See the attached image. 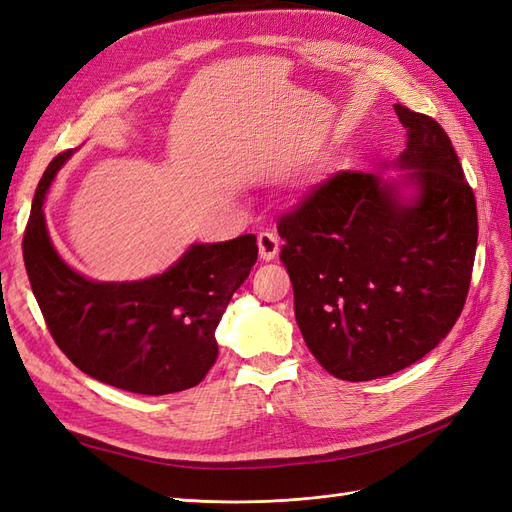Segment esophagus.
<instances>
[{
  "label": "esophagus",
  "mask_w": 512,
  "mask_h": 512,
  "mask_svg": "<svg viewBox=\"0 0 512 512\" xmlns=\"http://www.w3.org/2000/svg\"><path fill=\"white\" fill-rule=\"evenodd\" d=\"M280 252V239L273 232H260L258 235V254L262 260H273Z\"/></svg>",
  "instance_id": "1"
}]
</instances>
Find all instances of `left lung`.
<instances>
[{
    "label": "left lung",
    "instance_id": "1",
    "mask_svg": "<svg viewBox=\"0 0 512 512\" xmlns=\"http://www.w3.org/2000/svg\"><path fill=\"white\" fill-rule=\"evenodd\" d=\"M406 149L384 168L342 170L282 215V262L307 348L331 376L365 382L423 359L468 297L474 192L438 121L395 104Z\"/></svg>",
    "mask_w": 512,
    "mask_h": 512
}]
</instances>
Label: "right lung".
<instances>
[{"instance_id":"add662e5","label":"right lung","mask_w":512,"mask_h":512,"mask_svg":"<svg viewBox=\"0 0 512 512\" xmlns=\"http://www.w3.org/2000/svg\"><path fill=\"white\" fill-rule=\"evenodd\" d=\"M74 151L44 170L23 237L46 327L76 367L104 384L138 395L192 389L218 359L215 329L254 267L256 237L192 243L173 267L147 280H89L59 256L44 220L46 192Z\"/></svg>"}]
</instances>
